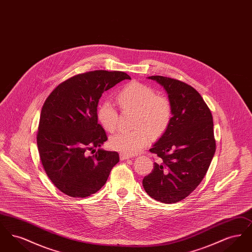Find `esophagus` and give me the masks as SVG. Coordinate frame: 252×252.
<instances>
[{
    "label": "esophagus",
    "mask_w": 252,
    "mask_h": 252,
    "mask_svg": "<svg viewBox=\"0 0 252 252\" xmlns=\"http://www.w3.org/2000/svg\"><path fill=\"white\" fill-rule=\"evenodd\" d=\"M130 158H131V156L128 155V154H126V153H121L120 154L121 160H126V159H128Z\"/></svg>",
    "instance_id": "obj_1"
}]
</instances>
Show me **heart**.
<instances>
[{
  "label": "heart",
  "instance_id": "obj_1",
  "mask_svg": "<svg viewBox=\"0 0 252 252\" xmlns=\"http://www.w3.org/2000/svg\"><path fill=\"white\" fill-rule=\"evenodd\" d=\"M117 103L123 111H134L132 131H119L110 137L109 144L126 154L141 151L150 140V134L158 137L167 130L172 120V106L166 97L157 95L146 85L133 82L124 87L117 94ZM98 120L108 132L118 126L119 114L109 102H103L97 111Z\"/></svg>",
  "mask_w": 252,
  "mask_h": 252
}]
</instances>
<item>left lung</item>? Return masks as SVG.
<instances>
[{
	"label": "left lung",
	"instance_id": "obj_1",
	"mask_svg": "<svg viewBox=\"0 0 252 252\" xmlns=\"http://www.w3.org/2000/svg\"><path fill=\"white\" fill-rule=\"evenodd\" d=\"M161 85L172 106L167 130L149 149L159 160L144 177V190L162 203H177L199 185L216 153L210 108L192 86L160 75L149 76Z\"/></svg>",
	"mask_w": 252,
	"mask_h": 252
}]
</instances>
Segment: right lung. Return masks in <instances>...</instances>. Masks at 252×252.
<instances>
[{
    "label": "right lung",
    "instance_id": "obj_1",
    "mask_svg": "<svg viewBox=\"0 0 252 252\" xmlns=\"http://www.w3.org/2000/svg\"><path fill=\"white\" fill-rule=\"evenodd\" d=\"M125 79L131 78L117 71L80 73L59 85L43 104L36 134L39 158L49 179L69 196L95 193L119 162L117 152L100 148L108 137L98 124L97 106L104 92Z\"/></svg>",
    "mask_w": 252,
    "mask_h": 252
}]
</instances>
